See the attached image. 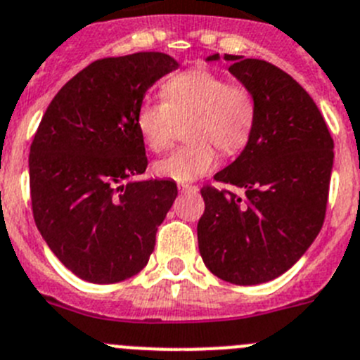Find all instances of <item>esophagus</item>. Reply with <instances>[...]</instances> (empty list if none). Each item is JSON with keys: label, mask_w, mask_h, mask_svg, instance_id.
I'll list each match as a JSON object with an SVG mask.
<instances>
[{"label": "esophagus", "mask_w": 360, "mask_h": 360, "mask_svg": "<svg viewBox=\"0 0 360 360\" xmlns=\"http://www.w3.org/2000/svg\"><path fill=\"white\" fill-rule=\"evenodd\" d=\"M180 191H182V193H198V187L196 186H187V184H182V186H180Z\"/></svg>", "instance_id": "34e87169"}]
</instances>
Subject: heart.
<instances>
[{"label":"heart","mask_w":360,"mask_h":360,"mask_svg":"<svg viewBox=\"0 0 360 360\" xmlns=\"http://www.w3.org/2000/svg\"><path fill=\"white\" fill-rule=\"evenodd\" d=\"M164 100L144 98L135 112V127L146 146L162 151L169 146L176 120L189 117V144L174 148L155 164L158 176L187 184L216 166V144L223 153L245 148L255 124V100L240 84L203 68L187 69L167 78Z\"/></svg>","instance_id":"obj_1"}]
</instances>
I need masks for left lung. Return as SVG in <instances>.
<instances>
[{
	"label": "left lung",
	"mask_w": 360,
	"mask_h": 360,
	"mask_svg": "<svg viewBox=\"0 0 360 360\" xmlns=\"http://www.w3.org/2000/svg\"><path fill=\"white\" fill-rule=\"evenodd\" d=\"M219 60V53L207 62ZM230 75L253 94L255 124L245 150L214 180L245 196L203 187L200 255L236 285L269 282L292 268L323 226L334 141L309 92L259 58L225 55Z\"/></svg>",
	"instance_id": "obj_1"
}]
</instances>
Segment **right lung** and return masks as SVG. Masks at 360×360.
Returning a JSON list of instances; mask_svg holds the SVG:
<instances>
[{
	"mask_svg": "<svg viewBox=\"0 0 360 360\" xmlns=\"http://www.w3.org/2000/svg\"><path fill=\"white\" fill-rule=\"evenodd\" d=\"M178 62L160 51L101 58L46 108L30 146L34 219L57 259L82 280L114 283L150 260L178 189L146 171L135 112Z\"/></svg>",
	"mask_w": 360,
	"mask_h": 360,
	"instance_id": "1",
	"label": "right lung"
}]
</instances>
